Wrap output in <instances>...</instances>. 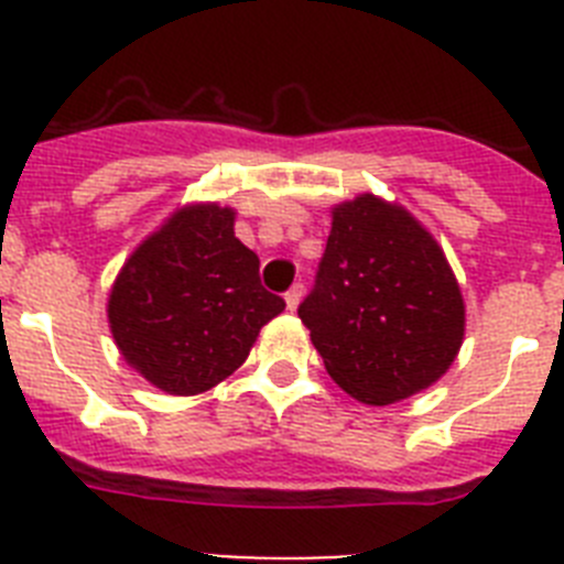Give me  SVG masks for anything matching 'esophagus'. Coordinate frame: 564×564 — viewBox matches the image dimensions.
<instances>
[{
  "instance_id": "34e87169",
  "label": "esophagus",
  "mask_w": 564,
  "mask_h": 564,
  "mask_svg": "<svg viewBox=\"0 0 564 564\" xmlns=\"http://www.w3.org/2000/svg\"><path fill=\"white\" fill-rule=\"evenodd\" d=\"M302 296H305V285H302V282H296V285H293L291 291L285 293V305H288V311H296L299 302H302Z\"/></svg>"
}]
</instances>
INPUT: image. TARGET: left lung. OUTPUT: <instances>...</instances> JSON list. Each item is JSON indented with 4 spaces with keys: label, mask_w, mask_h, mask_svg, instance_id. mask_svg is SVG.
Instances as JSON below:
<instances>
[{
    "label": "left lung",
    "mask_w": 564,
    "mask_h": 564,
    "mask_svg": "<svg viewBox=\"0 0 564 564\" xmlns=\"http://www.w3.org/2000/svg\"><path fill=\"white\" fill-rule=\"evenodd\" d=\"M316 288L299 305L325 370L370 406L426 390L460 352L466 305L449 259L398 203L358 194L333 206Z\"/></svg>",
    "instance_id": "8db88e82"
}]
</instances>
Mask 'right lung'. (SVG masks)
<instances>
[{"label": "right lung", "mask_w": 564, "mask_h": 564, "mask_svg": "<svg viewBox=\"0 0 564 564\" xmlns=\"http://www.w3.org/2000/svg\"><path fill=\"white\" fill-rule=\"evenodd\" d=\"M237 212L188 203L129 253L107 318L123 361L169 395L226 381L285 302L259 282V257L234 237Z\"/></svg>", "instance_id": "right-lung-1"}]
</instances>
